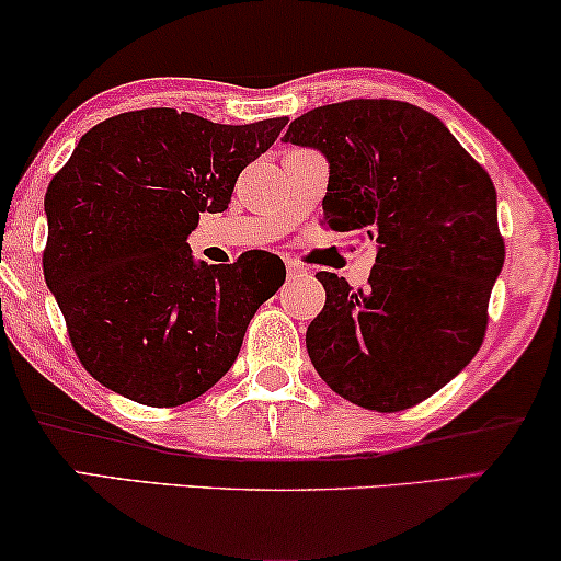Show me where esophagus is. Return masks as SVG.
Segmentation results:
<instances>
[{
    "instance_id": "obj_1",
    "label": "esophagus",
    "mask_w": 561,
    "mask_h": 561,
    "mask_svg": "<svg viewBox=\"0 0 561 561\" xmlns=\"http://www.w3.org/2000/svg\"><path fill=\"white\" fill-rule=\"evenodd\" d=\"M286 271H288V278H296V275L304 273V265L296 263V260H286Z\"/></svg>"
}]
</instances>
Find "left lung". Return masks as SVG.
<instances>
[{"mask_svg":"<svg viewBox=\"0 0 561 561\" xmlns=\"http://www.w3.org/2000/svg\"><path fill=\"white\" fill-rule=\"evenodd\" d=\"M283 142L327 158V225L378 242L365 290L317 273L327 304L306 332L311 365L350 403L411 409L485 336L505 260L493 181L439 117L393 99L317 106Z\"/></svg>","mask_w":561,"mask_h":561,"instance_id":"obj_1","label":"left lung"}]
</instances>
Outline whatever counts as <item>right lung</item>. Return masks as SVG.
I'll use <instances>...</instances> for the list:
<instances>
[{"mask_svg": "<svg viewBox=\"0 0 561 561\" xmlns=\"http://www.w3.org/2000/svg\"><path fill=\"white\" fill-rule=\"evenodd\" d=\"M286 117L214 125L191 112L104 119L45 194L43 273L94 380L129 401L181 405L225 378L260 304L286 280L271 252L194 260L198 214L225 211L237 175Z\"/></svg>", "mask_w": 561, "mask_h": 561, "instance_id": "add662e5", "label": "right lung"}]
</instances>
